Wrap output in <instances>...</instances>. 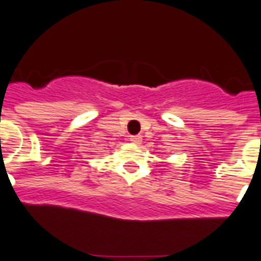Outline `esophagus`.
I'll use <instances>...</instances> for the list:
<instances>
[{
    "label": "esophagus",
    "instance_id": "esophagus-1",
    "mask_svg": "<svg viewBox=\"0 0 261 261\" xmlns=\"http://www.w3.org/2000/svg\"><path fill=\"white\" fill-rule=\"evenodd\" d=\"M130 141H131V143H133V144H137V146H139V144H141V142H142V137H141V135H134V137L130 138Z\"/></svg>",
    "mask_w": 261,
    "mask_h": 261
}]
</instances>
